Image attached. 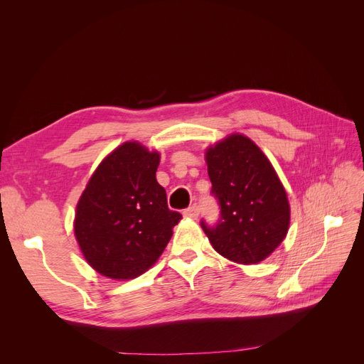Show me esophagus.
Wrapping results in <instances>:
<instances>
[{
	"mask_svg": "<svg viewBox=\"0 0 364 364\" xmlns=\"http://www.w3.org/2000/svg\"><path fill=\"white\" fill-rule=\"evenodd\" d=\"M199 214H200V208H199V205H191L190 208H186L185 211H183V215L186 217V218H197L199 217Z\"/></svg>",
	"mask_w": 364,
	"mask_h": 364,
	"instance_id": "obj_1",
	"label": "esophagus"
}]
</instances>
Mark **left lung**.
<instances>
[{"label": "left lung", "instance_id": "left-lung-1", "mask_svg": "<svg viewBox=\"0 0 364 364\" xmlns=\"http://www.w3.org/2000/svg\"><path fill=\"white\" fill-rule=\"evenodd\" d=\"M217 225L200 222L220 255L238 264L266 259L287 235L290 205L270 161L245 135L234 134L205 153Z\"/></svg>", "mask_w": 364, "mask_h": 364}]
</instances>
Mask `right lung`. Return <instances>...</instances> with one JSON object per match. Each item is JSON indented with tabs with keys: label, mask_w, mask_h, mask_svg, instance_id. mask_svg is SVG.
<instances>
[{
	"label": "right lung",
	"mask_w": 364,
	"mask_h": 364,
	"mask_svg": "<svg viewBox=\"0 0 364 364\" xmlns=\"http://www.w3.org/2000/svg\"><path fill=\"white\" fill-rule=\"evenodd\" d=\"M159 161L158 151L124 142L98 165L77 203V243L103 277L132 279L149 270L182 218L156 181Z\"/></svg>",
	"instance_id": "right-lung-1"
}]
</instances>
